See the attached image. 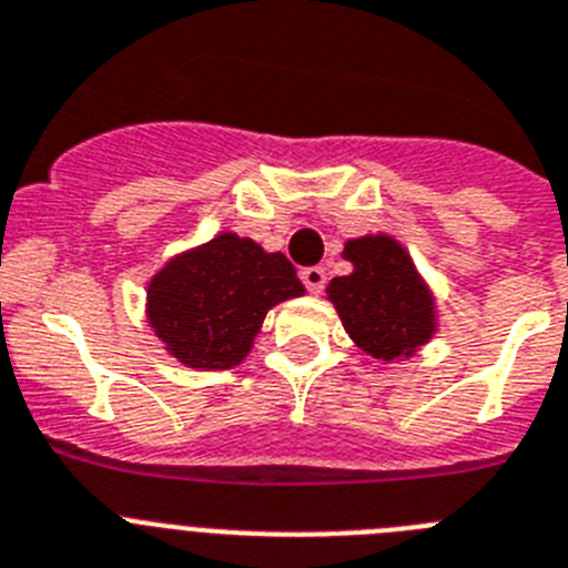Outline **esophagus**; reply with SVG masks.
Returning a JSON list of instances; mask_svg holds the SVG:
<instances>
[{"instance_id":"1","label":"esophagus","mask_w":568,"mask_h":568,"mask_svg":"<svg viewBox=\"0 0 568 568\" xmlns=\"http://www.w3.org/2000/svg\"><path fill=\"white\" fill-rule=\"evenodd\" d=\"M300 280H303V285L312 294H320V291L325 288V268H320V265H308V268L300 271Z\"/></svg>"}]
</instances>
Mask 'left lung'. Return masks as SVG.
Masks as SVG:
<instances>
[{
    "mask_svg": "<svg viewBox=\"0 0 568 568\" xmlns=\"http://www.w3.org/2000/svg\"><path fill=\"white\" fill-rule=\"evenodd\" d=\"M354 265L348 277H334L328 300L337 305L345 332L377 359L408 357L432 337V297L412 260L388 236H363L345 245Z\"/></svg>",
    "mask_w": 568,
    "mask_h": 568,
    "instance_id": "1",
    "label": "left lung"
}]
</instances>
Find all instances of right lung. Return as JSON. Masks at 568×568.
Segmentation results:
<instances>
[{"instance_id": "right-lung-1", "label": "right lung", "mask_w": 568, "mask_h": 568, "mask_svg": "<svg viewBox=\"0 0 568 568\" xmlns=\"http://www.w3.org/2000/svg\"><path fill=\"white\" fill-rule=\"evenodd\" d=\"M303 291L285 254L220 234L151 280L148 320L180 363L220 372L248 354L271 305Z\"/></svg>"}]
</instances>
